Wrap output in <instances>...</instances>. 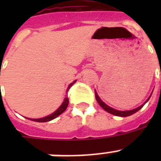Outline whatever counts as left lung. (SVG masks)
<instances>
[{
  "instance_id": "left-lung-1",
  "label": "left lung",
  "mask_w": 161,
  "mask_h": 161,
  "mask_svg": "<svg viewBox=\"0 0 161 161\" xmlns=\"http://www.w3.org/2000/svg\"><path fill=\"white\" fill-rule=\"evenodd\" d=\"M151 94H152V93H151ZM150 97H151V95H150V97L147 98V100L145 101V103H143L142 105H140V107L136 108H135V109L127 110V111H119V110H116V109H114V108H113L109 107V106H108L106 103H103V101L101 100V98L98 97V93H97V92L95 91V98H96V100H97V102L98 103V104H99L101 107L103 108V109L105 110V111H107L108 113L112 114H114V115H116V116H119V117H127V116L132 115V114H134L135 113L138 112V111H139V110H140V108L143 107V106L145 105V103H147L148 100L150 99Z\"/></svg>"
}]
</instances>
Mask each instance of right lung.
<instances>
[{
    "instance_id": "obj_1",
    "label": "right lung",
    "mask_w": 161,
    "mask_h": 161,
    "mask_svg": "<svg viewBox=\"0 0 161 161\" xmlns=\"http://www.w3.org/2000/svg\"><path fill=\"white\" fill-rule=\"evenodd\" d=\"M75 82L76 81H74V82H73V83L69 84L68 89H67V92H68V89H69V88H70L71 87L73 86V84L75 83ZM68 102H69V100H68V97H66V98H64L63 103H62V105L58 108V109L56 110L55 112L53 113L52 114L48 115V116H46V117H44V118H41V119H30L32 120V121H35V122H40V123L47 122V121H50V120L54 119L55 118H57L58 116H59L61 114H63V113L65 111L66 108H67V107H68Z\"/></svg>"
}]
</instances>
